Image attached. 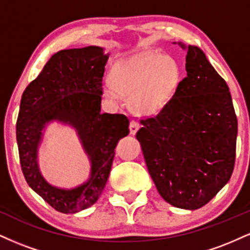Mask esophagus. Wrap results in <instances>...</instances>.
I'll return each instance as SVG.
<instances>
[{
    "mask_svg": "<svg viewBox=\"0 0 250 250\" xmlns=\"http://www.w3.org/2000/svg\"><path fill=\"white\" fill-rule=\"evenodd\" d=\"M129 129H130V134L135 135L137 133V130L140 129V125L136 121H134V120H131L130 125H129Z\"/></svg>",
    "mask_w": 250,
    "mask_h": 250,
    "instance_id": "34e87169",
    "label": "esophagus"
}]
</instances>
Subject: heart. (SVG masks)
<instances>
[{"label": "heart", "instance_id": "1", "mask_svg": "<svg viewBox=\"0 0 250 250\" xmlns=\"http://www.w3.org/2000/svg\"><path fill=\"white\" fill-rule=\"evenodd\" d=\"M181 69L174 57L149 53L117 62L110 71L105 94L129 99V105L139 115H155L165 107L180 82Z\"/></svg>", "mask_w": 250, "mask_h": 250}]
</instances>
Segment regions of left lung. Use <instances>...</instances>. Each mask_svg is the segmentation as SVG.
Listing matches in <instances>:
<instances>
[{
  "instance_id": "left-lung-1",
  "label": "left lung",
  "mask_w": 250,
  "mask_h": 250,
  "mask_svg": "<svg viewBox=\"0 0 250 250\" xmlns=\"http://www.w3.org/2000/svg\"><path fill=\"white\" fill-rule=\"evenodd\" d=\"M179 44L187 49V76L156 116L141 120L136 137L160 195L174 207L195 210L233 174L237 119L228 85L205 53Z\"/></svg>"
}]
</instances>
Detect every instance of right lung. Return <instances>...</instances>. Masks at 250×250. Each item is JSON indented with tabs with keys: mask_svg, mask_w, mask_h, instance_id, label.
Wrapping results in <instances>:
<instances>
[{
	"mask_svg": "<svg viewBox=\"0 0 250 250\" xmlns=\"http://www.w3.org/2000/svg\"><path fill=\"white\" fill-rule=\"evenodd\" d=\"M108 54L103 48L65 49L54 54L22 94L16 122L22 173L29 187L64 214L87 209L99 200L110 173L117 142L129 134L122 114H101L102 77ZM76 128L91 161L88 181L73 189L54 188L42 176L37 151L48 123Z\"/></svg>",
	"mask_w": 250,
	"mask_h": 250,
	"instance_id": "right-lung-1",
	"label": "right lung"
}]
</instances>
